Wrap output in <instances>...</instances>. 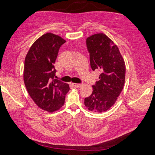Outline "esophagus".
Wrapping results in <instances>:
<instances>
[{"label":"esophagus","instance_id":"obj_1","mask_svg":"<svg viewBox=\"0 0 155 155\" xmlns=\"http://www.w3.org/2000/svg\"><path fill=\"white\" fill-rule=\"evenodd\" d=\"M73 85L74 86V87H78V88H80V87H82V84L73 83Z\"/></svg>","mask_w":155,"mask_h":155}]
</instances>
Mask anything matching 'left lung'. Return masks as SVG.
<instances>
[{
	"label": "left lung",
	"instance_id": "8db88e82",
	"mask_svg": "<svg viewBox=\"0 0 155 155\" xmlns=\"http://www.w3.org/2000/svg\"><path fill=\"white\" fill-rule=\"evenodd\" d=\"M93 71L101 74L93 93L84 99V105L93 113H103L115 104L123 90L126 77V64L117 46L103 33L87 38Z\"/></svg>",
	"mask_w": 155,
	"mask_h": 155
}]
</instances>
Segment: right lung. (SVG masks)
<instances>
[{
  "mask_svg": "<svg viewBox=\"0 0 155 155\" xmlns=\"http://www.w3.org/2000/svg\"><path fill=\"white\" fill-rule=\"evenodd\" d=\"M66 42L59 35L46 33L34 42L25 60L23 80L31 98L40 108L54 113L64 104L69 85L55 79L54 64L60 47Z\"/></svg>",
  "mask_w": 155,
  "mask_h": 155,
  "instance_id": "obj_1",
  "label": "right lung"
}]
</instances>
